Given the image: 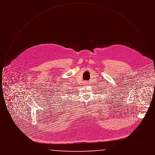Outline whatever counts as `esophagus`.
I'll return each instance as SVG.
<instances>
[{
  "label": "esophagus",
  "instance_id": "esophagus-1",
  "mask_svg": "<svg viewBox=\"0 0 155 155\" xmlns=\"http://www.w3.org/2000/svg\"><path fill=\"white\" fill-rule=\"evenodd\" d=\"M89 84V81H85L84 82V84L85 85H88Z\"/></svg>",
  "mask_w": 155,
  "mask_h": 155
}]
</instances>
